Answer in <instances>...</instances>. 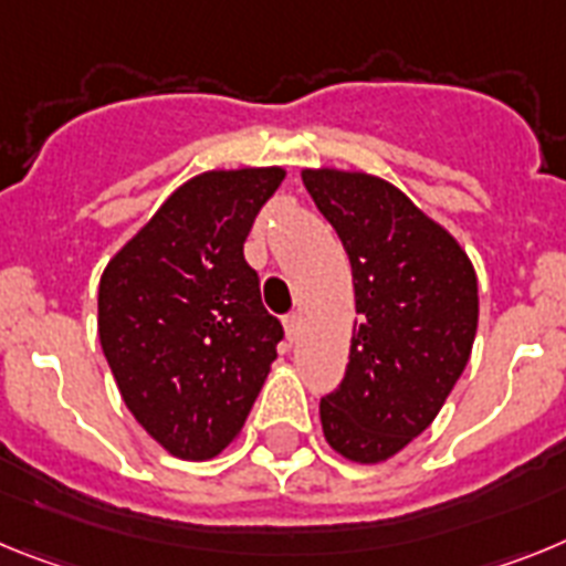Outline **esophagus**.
<instances>
[{"label":"esophagus","instance_id":"34e87169","mask_svg":"<svg viewBox=\"0 0 566 566\" xmlns=\"http://www.w3.org/2000/svg\"><path fill=\"white\" fill-rule=\"evenodd\" d=\"M284 333H287L290 342H296L298 333H302V316L298 313H287L284 316Z\"/></svg>","mask_w":566,"mask_h":566}]
</instances>
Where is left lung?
I'll return each instance as SVG.
<instances>
[{"label": "left lung", "mask_w": 566, "mask_h": 566, "mask_svg": "<svg viewBox=\"0 0 566 566\" xmlns=\"http://www.w3.org/2000/svg\"><path fill=\"white\" fill-rule=\"evenodd\" d=\"M350 255L358 322L342 385L318 405L327 444L376 464L439 416L479 327L475 270L453 235L367 174L304 170Z\"/></svg>", "instance_id": "left-lung-1"}]
</instances>
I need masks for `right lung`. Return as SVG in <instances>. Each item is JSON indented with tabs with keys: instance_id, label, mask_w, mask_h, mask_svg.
<instances>
[{
	"instance_id": "obj_1",
	"label": "right lung",
	"mask_w": 566,
	"mask_h": 566,
	"mask_svg": "<svg viewBox=\"0 0 566 566\" xmlns=\"http://www.w3.org/2000/svg\"><path fill=\"white\" fill-rule=\"evenodd\" d=\"M282 179V167L196 176L105 268L102 350L127 410L170 455L222 453L276 358L282 322L264 311L244 239Z\"/></svg>"
}]
</instances>
